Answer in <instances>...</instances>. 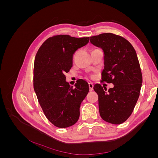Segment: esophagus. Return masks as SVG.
I'll use <instances>...</instances> for the list:
<instances>
[{"label": "esophagus", "instance_id": "esophagus-1", "mask_svg": "<svg viewBox=\"0 0 158 158\" xmlns=\"http://www.w3.org/2000/svg\"><path fill=\"white\" fill-rule=\"evenodd\" d=\"M89 91H92L94 89V84L92 82L89 83Z\"/></svg>", "mask_w": 158, "mask_h": 158}]
</instances>
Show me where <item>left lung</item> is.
<instances>
[{
  "label": "left lung",
  "mask_w": 158,
  "mask_h": 158,
  "mask_svg": "<svg viewBox=\"0 0 158 158\" xmlns=\"http://www.w3.org/2000/svg\"><path fill=\"white\" fill-rule=\"evenodd\" d=\"M90 42L103 52L102 80L114 85L107 92L100 84L94 85L100 116L119 125L131 116L140 95L142 76L136 51L125 38L111 33L91 37Z\"/></svg>",
  "instance_id": "1"
}]
</instances>
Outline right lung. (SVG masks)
<instances>
[{
	"instance_id": "add662e5",
	"label": "right lung",
	"mask_w": 158,
	"mask_h": 158,
	"mask_svg": "<svg viewBox=\"0 0 158 158\" xmlns=\"http://www.w3.org/2000/svg\"><path fill=\"white\" fill-rule=\"evenodd\" d=\"M89 37L68 35L47 39L38 50L33 67V88L47 119L59 128L78 121L81 103L89 92L88 84L80 80L73 86L66 81L65 73L73 66V56L87 45Z\"/></svg>"
}]
</instances>
